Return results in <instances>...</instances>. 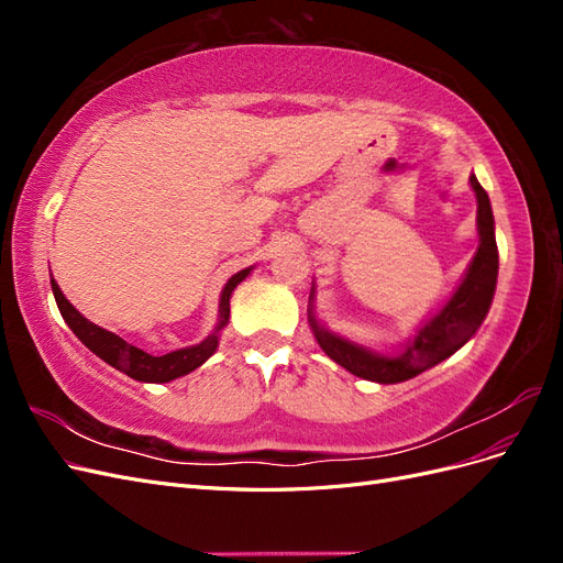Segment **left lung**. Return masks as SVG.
I'll list each match as a JSON object with an SVG mask.
<instances>
[{
	"label": "left lung",
	"instance_id": "1",
	"mask_svg": "<svg viewBox=\"0 0 563 563\" xmlns=\"http://www.w3.org/2000/svg\"><path fill=\"white\" fill-rule=\"evenodd\" d=\"M470 185L476 195V230H479V249L467 267L465 279L453 291L434 317L422 323L418 333L408 340L399 354H378L350 340L321 329L314 314H310V327L319 347L327 352L335 364L347 368L354 376L380 385H395L418 373L449 360L453 352L463 347L482 327L488 314L493 294L498 282V246L496 228H493V211L484 187L470 176ZM314 294V291H312ZM312 300V296H310Z\"/></svg>",
	"mask_w": 563,
	"mask_h": 563
}]
</instances>
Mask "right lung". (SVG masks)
I'll return each instance as SVG.
<instances>
[{
  "mask_svg": "<svg viewBox=\"0 0 563 563\" xmlns=\"http://www.w3.org/2000/svg\"><path fill=\"white\" fill-rule=\"evenodd\" d=\"M251 267L236 272V275L230 277V282L223 288V296H220V319H218V327L211 335H207L201 340L199 345L192 347H183L176 352H168L162 356L150 354L141 347H135L131 343H126L124 338H119L112 331H106L96 327L93 321H89L87 317H81L70 300H67L60 291V286L51 279V288H54V298L58 302V310L65 319L67 327L73 329V333L81 340L84 345H87L93 354H98L100 360L106 364L114 366L117 371L126 373L129 378L133 380H141V383H168V380H176L180 376H187V373L195 371L197 366H201L203 362L209 360V356L216 352L218 347V333L220 329L225 327L228 319H230V296L236 288V284H242L249 277Z\"/></svg>",
  "mask_w": 563,
  "mask_h": 563,
  "instance_id": "right-lung-1",
  "label": "right lung"
}]
</instances>
